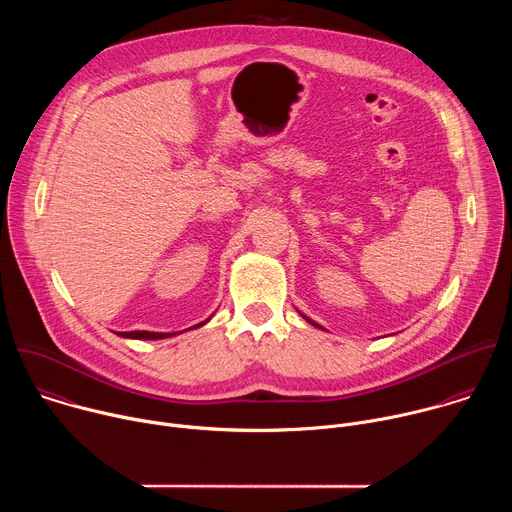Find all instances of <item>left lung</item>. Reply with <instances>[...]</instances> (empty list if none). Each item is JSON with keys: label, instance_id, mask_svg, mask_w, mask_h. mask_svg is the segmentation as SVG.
Segmentation results:
<instances>
[{"label": "left lung", "instance_id": "8db88e82", "mask_svg": "<svg viewBox=\"0 0 512 512\" xmlns=\"http://www.w3.org/2000/svg\"><path fill=\"white\" fill-rule=\"evenodd\" d=\"M306 320H308V318H306ZM308 322H312V320H308ZM312 324H314V322H312ZM314 326H318V324H314ZM318 328H320V326H318Z\"/></svg>", "mask_w": 512, "mask_h": 512}]
</instances>
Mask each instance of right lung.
Returning a JSON list of instances; mask_svg holds the SVG:
<instances>
[{
  "instance_id": "1",
  "label": "right lung",
  "mask_w": 512,
  "mask_h": 512,
  "mask_svg": "<svg viewBox=\"0 0 512 512\" xmlns=\"http://www.w3.org/2000/svg\"><path fill=\"white\" fill-rule=\"evenodd\" d=\"M204 322L196 324V326H202ZM119 336L123 338H137V340H158V338H168V336H174V334H164V332H145V330H133V332H121Z\"/></svg>"
}]
</instances>
